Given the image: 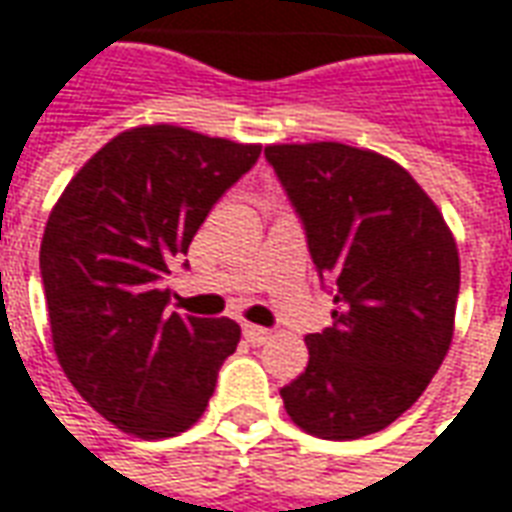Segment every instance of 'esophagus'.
<instances>
[{
  "mask_svg": "<svg viewBox=\"0 0 512 512\" xmlns=\"http://www.w3.org/2000/svg\"><path fill=\"white\" fill-rule=\"evenodd\" d=\"M242 333H245V339H248L250 344H264L270 339V331H267V328H259V325H245Z\"/></svg>",
  "mask_w": 512,
  "mask_h": 512,
  "instance_id": "obj_1",
  "label": "esophagus"
}]
</instances>
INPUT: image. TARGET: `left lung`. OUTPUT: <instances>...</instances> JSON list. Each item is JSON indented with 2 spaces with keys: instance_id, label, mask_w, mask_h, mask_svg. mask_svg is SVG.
I'll use <instances>...</instances> for the list:
<instances>
[{
  "instance_id": "obj_1",
  "label": "left lung",
  "mask_w": 512,
  "mask_h": 512,
  "mask_svg": "<svg viewBox=\"0 0 512 512\" xmlns=\"http://www.w3.org/2000/svg\"><path fill=\"white\" fill-rule=\"evenodd\" d=\"M333 325L308 333L306 372L281 389L297 427L328 441L378 433L411 408L452 342L455 239L397 162L344 143L267 146Z\"/></svg>"
}]
</instances>
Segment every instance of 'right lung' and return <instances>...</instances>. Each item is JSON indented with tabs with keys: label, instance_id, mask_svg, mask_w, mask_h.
<instances>
[{
	"label": "right lung",
	"instance_id": "obj_1",
	"mask_svg": "<svg viewBox=\"0 0 512 512\" xmlns=\"http://www.w3.org/2000/svg\"><path fill=\"white\" fill-rule=\"evenodd\" d=\"M259 154L168 123L137 126L93 154L54 204L41 242L54 353L123 433H184L237 350L234 320L168 314L162 278Z\"/></svg>",
	"mask_w": 512,
	"mask_h": 512
}]
</instances>
